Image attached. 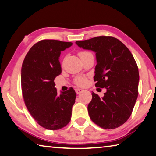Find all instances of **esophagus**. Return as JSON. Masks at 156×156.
Here are the masks:
<instances>
[{"mask_svg":"<svg viewBox=\"0 0 156 156\" xmlns=\"http://www.w3.org/2000/svg\"><path fill=\"white\" fill-rule=\"evenodd\" d=\"M83 89H75V91H76V93H77V94H79V93H80L81 92H83Z\"/></svg>","mask_w":156,"mask_h":156,"instance_id":"esophagus-1","label":"esophagus"}]
</instances>
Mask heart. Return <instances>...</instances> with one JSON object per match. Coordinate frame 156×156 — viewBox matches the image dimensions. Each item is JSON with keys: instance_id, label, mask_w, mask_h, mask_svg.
Wrapping results in <instances>:
<instances>
[{"instance_id": "heart-1", "label": "heart", "mask_w": 156, "mask_h": 156, "mask_svg": "<svg viewBox=\"0 0 156 156\" xmlns=\"http://www.w3.org/2000/svg\"><path fill=\"white\" fill-rule=\"evenodd\" d=\"M88 54H90V52H81L79 53V55H80V56H82L88 55ZM74 83L76 85H78V86H80V87L84 86V85H85V84L87 83V78L85 77H83V76H79V77L76 78Z\"/></svg>"}]
</instances>
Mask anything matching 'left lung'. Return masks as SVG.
Segmentation results:
<instances>
[{
	"label": "left lung",
	"mask_w": 156,
	"mask_h": 156,
	"mask_svg": "<svg viewBox=\"0 0 156 156\" xmlns=\"http://www.w3.org/2000/svg\"><path fill=\"white\" fill-rule=\"evenodd\" d=\"M79 47L95 52V87L105 88L103 98L92 93L88 112L93 122L104 129H115L131 115L138 95L139 73L129 49L111 36L76 41Z\"/></svg>",
	"instance_id": "left-lung-1"
}]
</instances>
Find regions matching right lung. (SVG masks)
I'll return each instance as SVG.
<instances>
[{"mask_svg":"<svg viewBox=\"0 0 156 156\" xmlns=\"http://www.w3.org/2000/svg\"><path fill=\"white\" fill-rule=\"evenodd\" d=\"M72 42L44 39L31 47L21 70L22 95L28 110L39 126L56 130L71 120L76 93L73 88L58 95L55 78L61 73V52Z\"/></svg>","mask_w":156,"mask_h":156,"instance_id":"add662e5","label":"right lung"}]
</instances>
